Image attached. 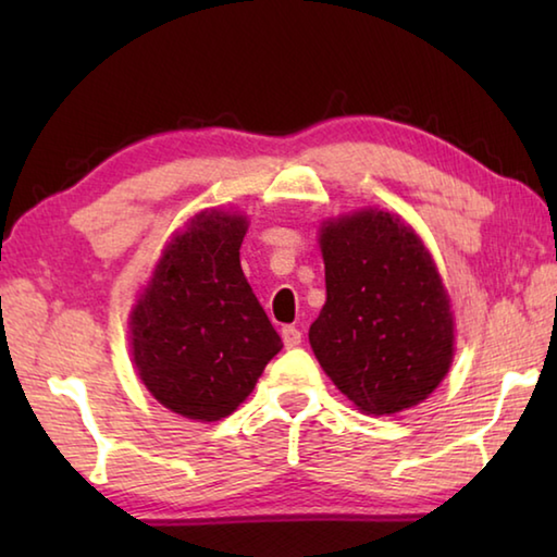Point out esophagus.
Wrapping results in <instances>:
<instances>
[{
  "mask_svg": "<svg viewBox=\"0 0 557 557\" xmlns=\"http://www.w3.org/2000/svg\"><path fill=\"white\" fill-rule=\"evenodd\" d=\"M282 342H285L287 348H295L301 344V332L297 326H285L282 329Z\"/></svg>",
  "mask_w": 557,
  "mask_h": 557,
  "instance_id": "34e87169",
  "label": "esophagus"
}]
</instances>
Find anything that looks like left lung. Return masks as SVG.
<instances>
[{"instance_id": "obj_1", "label": "left lung", "mask_w": 557, "mask_h": 557, "mask_svg": "<svg viewBox=\"0 0 557 557\" xmlns=\"http://www.w3.org/2000/svg\"><path fill=\"white\" fill-rule=\"evenodd\" d=\"M326 305L309 344L358 410L393 414L445 379L455 324L440 272L400 219L361 211L322 228Z\"/></svg>"}]
</instances>
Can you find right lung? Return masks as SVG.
<instances>
[{
    "mask_svg": "<svg viewBox=\"0 0 557 557\" xmlns=\"http://www.w3.org/2000/svg\"><path fill=\"white\" fill-rule=\"evenodd\" d=\"M245 231L243 215H196L166 245L129 319L139 379L184 418L231 414L282 348L243 275Z\"/></svg>",
    "mask_w": 557,
    "mask_h": 557,
    "instance_id": "1",
    "label": "right lung"
}]
</instances>
